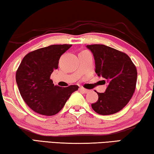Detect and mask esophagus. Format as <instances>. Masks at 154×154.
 I'll list each match as a JSON object with an SVG mask.
<instances>
[{"label":"esophagus","mask_w":154,"mask_h":154,"mask_svg":"<svg viewBox=\"0 0 154 154\" xmlns=\"http://www.w3.org/2000/svg\"><path fill=\"white\" fill-rule=\"evenodd\" d=\"M79 90L81 91V92H82V93H85V94L88 93V92H89V90H86V89L82 88H79Z\"/></svg>","instance_id":"obj_1"}]
</instances>
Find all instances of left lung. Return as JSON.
<instances>
[{"label":"left lung","instance_id":"1","mask_svg":"<svg viewBox=\"0 0 154 154\" xmlns=\"http://www.w3.org/2000/svg\"><path fill=\"white\" fill-rule=\"evenodd\" d=\"M95 60V72L108 86L104 93L97 92L99 99L92 104L96 112L112 115L126 106L135 92L137 69L125 53L103 44L87 45Z\"/></svg>","mask_w":154,"mask_h":154}]
</instances>
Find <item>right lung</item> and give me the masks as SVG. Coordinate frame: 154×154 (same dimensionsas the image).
<instances>
[{
    "mask_svg": "<svg viewBox=\"0 0 154 154\" xmlns=\"http://www.w3.org/2000/svg\"><path fill=\"white\" fill-rule=\"evenodd\" d=\"M72 44H55L28 53L19 64L16 81L26 103L33 111L52 116L60 111L79 86L54 85L51 74L58 68L59 60Z\"/></svg>",
    "mask_w": 154,
    "mask_h": 154,
    "instance_id": "1",
    "label": "right lung"
}]
</instances>
